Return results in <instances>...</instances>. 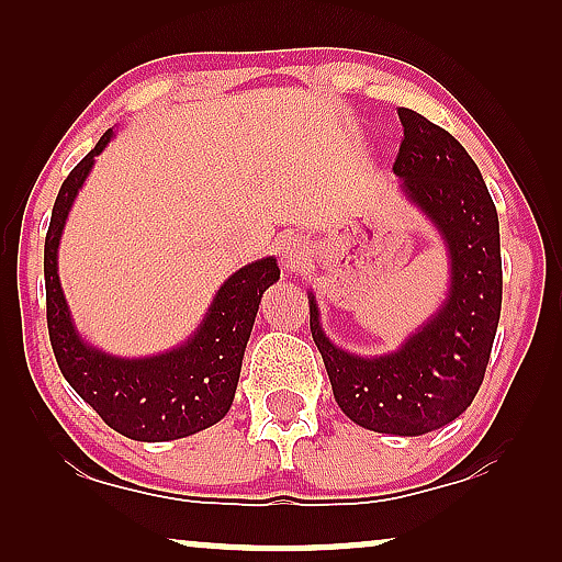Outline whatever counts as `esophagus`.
<instances>
[{"mask_svg": "<svg viewBox=\"0 0 562 562\" xmlns=\"http://www.w3.org/2000/svg\"><path fill=\"white\" fill-rule=\"evenodd\" d=\"M276 252H279L281 266L286 268V271H299V268H304L306 260H310V245H306L299 235L283 237Z\"/></svg>", "mask_w": 562, "mask_h": 562, "instance_id": "1", "label": "esophagus"}]
</instances>
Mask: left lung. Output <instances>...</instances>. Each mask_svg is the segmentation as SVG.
<instances>
[{
  "label": "left lung",
  "instance_id": "left-lung-1",
  "mask_svg": "<svg viewBox=\"0 0 562 562\" xmlns=\"http://www.w3.org/2000/svg\"><path fill=\"white\" fill-rule=\"evenodd\" d=\"M394 173L448 243L450 291L396 352L360 358L329 342L310 294V327L333 394L356 425L417 437L450 425L479 394L502 314L498 214L479 166L448 130L398 106Z\"/></svg>",
  "mask_w": 562,
  "mask_h": 562
}]
</instances>
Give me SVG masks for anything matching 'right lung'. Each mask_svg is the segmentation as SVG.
<instances>
[{"mask_svg": "<svg viewBox=\"0 0 562 562\" xmlns=\"http://www.w3.org/2000/svg\"><path fill=\"white\" fill-rule=\"evenodd\" d=\"M112 140L99 137L60 187L45 235V310L53 356L71 389L110 425L137 442H166L217 425L229 412L263 291L279 281L276 258L240 268L222 283L206 317L181 348L153 358H114L76 333L58 281V243L81 183Z\"/></svg>", "mask_w": 562, "mask_h": 562, "instance_id": "right-lung-1", "label": "right lung"}]
</instances>
